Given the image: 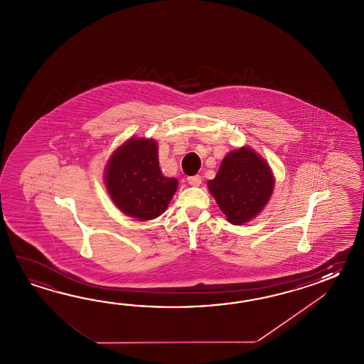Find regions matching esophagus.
Masks as SVG:
<instances>
[{
  "label": "esophagus",
  "instance_id": "1",
  "mask_svg": "<svg viewBox=\"0 0 364 364\" xmlns=\"http://www.w3.org/2000/svg\"><path fill=\"white\" fill-rule=\"evenodd\" d=\"M188 185L191 186H200L201 177L200 176H193V177H188Z\"/></svg>",
  "mask_w": 364,
  "mask_h": 364
}]
</instances>
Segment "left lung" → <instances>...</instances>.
<instances>
[{
  "label": "left lung",
  "instance_id": "1",
  "mask_svg": "<svg viewBox=\"0 0 364 364\" xmlns=\"http://www.w3.org/2000/svg\"><path fill=\"white\" fill-rule=\"evenodd\" d=\"M273 187L269 165L248 147L225 156L216 177L208 181L209 193L234 225L246 224L259 215L271 199Z\"/></svg>",
  "mask_w": 364,
  "mask_h": 364
}]
</instances>
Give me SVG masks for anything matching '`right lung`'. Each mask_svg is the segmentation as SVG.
I'll list each match as a JSON object with an SVG mask.
<instances>
[{
  "label": "right lung",
  "instance_id": "add662e5",
  "mask_svg": "<svg viewBox=\"0 0 364 364\" xmlns=\"http://www.w3.org/2000/svg\"><path fill=\"white\" fill-rule=\"evenodd\" d=\"M104 178L117 207L139 221L163 215L178 187L177 179L163 176L157 143L146 138H130L117 148Z\"/></svg>",
  "mask_w": 364,
  "mask_h": 364
}]
</instances>
